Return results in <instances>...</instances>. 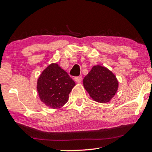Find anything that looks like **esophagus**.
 Wrapping results in <instances>:
<instances>
[{
	"label": "esophagus",
	"mask_w": 152,
	"mask_h": 152,
	"mask_svg": "<svg viewBox=\"0 0 152 152\" xmlns=\"http://www.w3.org/2000/svg\"><path fill=\"white\" fill-rule=\"evenodd\" d=\"M74 80H75V81L77 82V83H80V82H82V76H77V77H75Z\"/></svg>",
	"instance_id": "34e87169"
}]
</instances>
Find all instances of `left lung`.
<instances>
[{"label": "left lung", "instance_id": "8db88e82", "mask_svg": "<svg viewBox=\"0 0 152 152\" xmlns=\"http://www.w3.org/2000/svg\"><path fill=\"white\" fill-rule=\"evenodd\" d=\"M84 88L94 101L101 103L109 102L117 91L119 83L115 74L105 67H92L83 80Z\"/></svg>", "mask_w": 152, "mask_h": 152}]
</instances>
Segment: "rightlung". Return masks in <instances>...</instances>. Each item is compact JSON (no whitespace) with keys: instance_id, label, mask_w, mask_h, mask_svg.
<instances>
[{"instance_id":"1","label":"right lung","mask_w":152,"mask_h":152,"mask_svg":"<svg viewBox=\"0 0 152 152\" xmlns=\"http://www.w3.org/2000/svg\"><path fill=\"white\" fill-rule=\"evenodd\" d=\"M75 82L57 64H51L41 74L37 89L39 98L46 106L60 109L68 101L69 94Z\"/></svg>"}]
</instances>
